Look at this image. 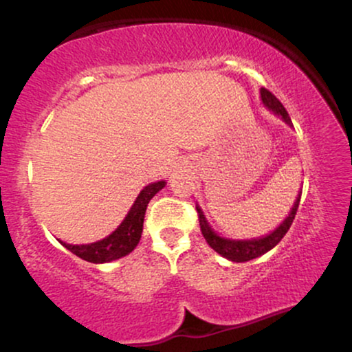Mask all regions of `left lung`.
Segmentation results:
<instances>
[{"mask_svg": "<svg viewBox=\"0 0 352 352\" xmlns=\"http://www.w3.org/2000/svg\"><path fill=\"white\" fill-rule=\"evenodd\" d=\"M260 92H261V100H263L265 106L268 109H272L274 114L281 116L283 119H285L286 124L292 125V119H289L288 112H286V109L283 107V104L280 102V100L276 99V96L272 94V92L265 87H261ZM300 200H301V193L298 195L296 201H294L289 215L286 217V220L283 221L280 227L274 230L273 233H270V235H266L263 238H254V240H241V241L240 240H227V238L218 236L217 233L208 227V223H207V220H205L201 210L197 207L201 235H204L205 240H207V243L212 246L217 253H220L221 256L228 258V260H232V261H236V263L250 261V260H253V258H258V256H261V254H265L266 252H270V250L274 248V246L280 243L281 238L288 233L289 227H292L294 215H296V212H298Z\"/></svg>", "mask_w": 352, "mask_h": 352, "instance_id": "1", "label": "left lung"}]
</instances>
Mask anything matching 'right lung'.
<instances>
[{"instance_id":"1","label":"right lung","mask_w":352,"mask_h":352,"mask_svg":"<svg viewBox=\"0 0 352 352\" xmlns=\"http://www.w3.org/2000/svg\"><path fill=\"white\" fill-rule=\"evenodd\" d=\"M164 187L165 182H155V184L147 185L139 193L134 205H132L131 212L124 218L119 228L112 235L104 238V240L89 245H69L64 243V241H60V243H63V246H66L71 253H74L76 256L82 258V260L89 261V263H107V261L125 256V254L131 253L137 246V243H139L140 235H142L144 217L148 201Z\"/></svg>"}]
</instances>
